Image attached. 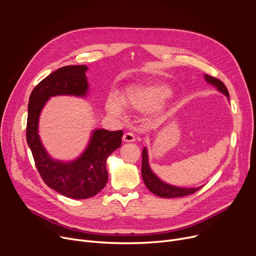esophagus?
Listing matches in <instances>:
<instances>
[{
  "label": "esophagus",
  "mask_w": 256,
  "mask_h": 256,
  "mask_svg": "<svg viewBox=\"0 0 256 256\" xmlns=\"http://www.w3.org/2000/svg\"><path fill=\"white\" fill-rule=\"evenodd\" d=\"M122 139L124 142H135L136 141V137L132 132H126Z\"/></svg>",
  "instance_id": "esophagus-1"
}]
</instances>
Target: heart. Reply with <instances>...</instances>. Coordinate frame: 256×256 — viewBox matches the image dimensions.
<instances>
[{"label": "heart", "mask_w": 256, "mask_h": 256, "mask_svg": "<svg viewBox=\"0 0 256 256\" xmlns=\"http://www.w3.org/2000/svg\"><path fill=\"white\" fill-rule=\"evenodd\" d=\"M170 94V89L166 84L154 83L145 86H136L130 88L124 96V104L134 110L147 112L156 109ZM106 109L110 112L121 115L122 104L116 96H112L108 100Z\"/></svg>", "instance_id": "b5f03b06"}]
</instances>
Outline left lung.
Returning <instances> with one entry per match:
<instances>
[{
    "mask_svg": "<svg viewBox=\"0 0 256 256\" xmlns=\"http://www.w3.org/2000/svg\"><path fill=\"white\" fill-rule=\"evenodd\" d=\"M204 80L208 84L216 87L217 90L220 91L221 93H223L227 98H230V93H228L226 86L223 84V82H221L220 80L214 78V76H208V74H204ZM141 172H142L143 182H144L145 186H147V189L158 197H163V198L184 197V196L190 195V194L197 192L199 189H201V188L204 186H200L198 188H180V186L169 184L163 182L160 178H158L152 172V170L150 169V162H148V152H147L146 147H144L143 152H142Z\"/></svg>",
    "mask_w": 256,
    "mask_h": 256,
    "instance_id": "8db88e82",
    "label": "left lung"
}]
</instances>
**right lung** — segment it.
<instances>
[{
	"label": "right lung",
	"mask_w": 256,
	"mask_h": 256,
	"mask_svg": "<svg viewBox=\"0 0 256 256\" xmlns=\"http://www.w3.org/2000/svg\"><path fill=\"white\" fill-rule=\"evenodd\" d=\"M86 65L61 67L44 78L32 91L28 104L26 142L36 168L44 182L61 195L74 199H87L96 195L108 182L106 158L121 146L122 130L96 128L78 158L70 162L52 158L44 147L38 134L39 116L52 96H87Z\"/></svg>",
	"instance_id": "add662e5"
}]
</instances>
